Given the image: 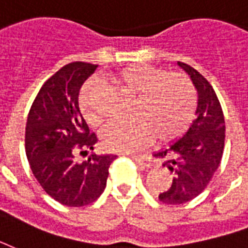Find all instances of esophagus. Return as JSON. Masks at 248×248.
Returning a JSON list of instances; mask_svg holds the SVG:
<instances>
[{
	"instance_id": "1",
	"label": "esophagus",
	"mask_w": 248,
	"mask_h": 248,
	"mask_svg": "<svg viewBox=\"0 0 248 248\" xmlns=\"http://www.w3.org/2000/svg\"><path fill=\"white\" fill-rule=\"evenodd\" d=\"M131 158L133 161H136L139 165L144 166V168H151L152 166L151 157L142 156V155H132Z\"/></svg>"
}]
</instances>
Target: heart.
<instances>
[{"label": "heart", "mask_w": 248, "mask_h": 248, "mask_svg": "<svg viewBox=\"0 0 248 248\" xmlns=\"http://www.w3.org/2000/svg\"><path fill=\"white\" fill-rule=\"evenodd\" d=\"M113 80L133 96L129 115L123 123H111L103 129L104 149L132 153L141 149L152 137L158 142L176 140L190 125L197 106L196 88L182 74L162 68L135 64L117 72ZM99 82L91 79L79 93V108L91 126L102 123L95 107Z\"/></svg>", "instance_id": "b5f03b06"}]
</instances>
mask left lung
Wrapping results in <instances>:
<instances>
[{"label": "left lung", "instance_id": "obj_1", "mask_svg": "<svg viewBox=\"0 0 248 248\" xmlns=\"http://www.w3.org/2000/svg\"><path fill=\"white\" fill-rule=\"evenodd\" d=\"M177 64L190 77L198 93L196 119L182 137L155 156L164 158L173 182L158 200L168 205L186 203L205 190L220 164L225 146V117L216 91L189 64Z\"/></svg>", "mask_w": 248, "mask_h": 248}]
</instances>
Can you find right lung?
<instances>
[{
    "mask_svg": "<svg viewBox=\"0 0 248 248\" xmlns=\"http://www.w3.org/2000/svg\"><path fill=\"white\" fill-rule=\"evenodd\" d=\"M96 67L72 62L55 72L38 92L26 123L25 149L32 174L48 196L70 207L90 205L100 197L117 157L93 153L86 161H75L77 152L93 151L97 142L78 100Z\"/></svg>",
    "mask_w": 248,
    "mask_h": 248,
    "instance_id": "obj_1",
    "label": "right lung"
}]
</instances>
